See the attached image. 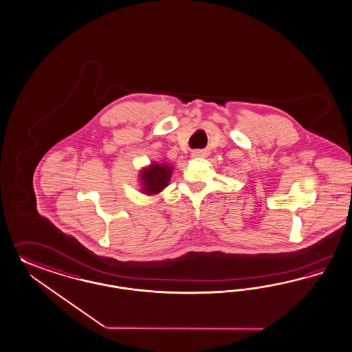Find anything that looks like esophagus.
I'll use <instances>...</instances> for the list:
<instances>
[{
	"label": "esophagus",
	"mask_w": 352,
	"mask_h": 352,
	"mask_svg": "<svg viewBox=\"0 0 352 352\" xmlns=\"http://www.w3.org/2000/svg\"><path fill=\"white\" fill-rule=\"evenodd\" d=\"M200 156H201L200 152H194V153H192V157H200Z\"/></svg>",
	"instance_id": "esophagus-1"
}]
</instances>
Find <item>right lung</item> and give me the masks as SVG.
<instances>
[{
    "mask_svg": "<svg viewBox=\"0 0 352 352\" xmlns=\"http://www.w3.org/2000/svg\"><path fill=\"white\" fill-rule=\"evenodd\" d=\"M173 166L168 164L152 162L151 166L144 168L140 171L142 191L146 195H156L161 192L168 184L171 177Z\"/></svg>",
    "mask_w": 352,
    "mask_h": 352,
    "instance_id": "right-lung-1",
    "label": "right lung"
}]
</instances>
